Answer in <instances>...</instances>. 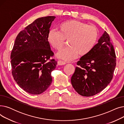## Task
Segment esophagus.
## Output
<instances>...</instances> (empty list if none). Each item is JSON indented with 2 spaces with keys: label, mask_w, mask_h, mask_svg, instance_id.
I'll list each match as a JSON object with an SVG mask.
<instances>
[{
  "label": "esophagus",
  "mask_w": 124,
  "mask_h": 124,
  "mask_svg": "<svg viewBox=\"0 0 124 124\" xmlns=\"http://www.w3.org/2000/svg\"><path fill=\"white\" fill-rule=\"evenodd\" d=\"M57 64H58V65H64L66 64V63L63 62V61L59 60V61H58Z\"/></svg>",
  "instance_id": "obj_1"
}]
</instances>
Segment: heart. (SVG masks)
<instances>
[{
    "mask_svg": "<svg viewBox=\"0 0 124 124\" xmlns=\"http://www.w3.org/2000/svg\"><path fill=\"white\" fill-rule=\"evenodd\" d=\"M59 31H49L48 41L55 49H61L68 39L69 46L57 52L56 57L65 61L76 59L78 54L83 56L87 55L96 44L99 34L97 29L93 25L75 20L67 21L58 26Z\"/></svg>",
    "mask_w": 124,
    "mask_h": 124,
    "instance_id": "obj_1",
    "label": "heart"
}]
</instances>
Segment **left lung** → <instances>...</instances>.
<instances>
[{"mask_svg":"<svg viewBox=\"0 0 124 124\" xmlns=\"http://www.w3.org/2000/svg\"><path fill=\"white\" fill-rule=\"evenodd\" d=\"M71 82L83 96L100 93L111 81L116 66V54L110 38L105 31L93 50L77 63Z\"/></svg>","mask_w":124,"mask_h":124,"instance_id":"8db88e82","label":"left lung"}]
</instances>
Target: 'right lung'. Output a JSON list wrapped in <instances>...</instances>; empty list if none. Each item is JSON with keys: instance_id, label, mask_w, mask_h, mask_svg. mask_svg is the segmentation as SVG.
I'll return each instance as SVG.
<instances>
[{"instance_id": "obj_1", "label": "right lung", "mask_w": 124, "mask_h": 124, "mask_svg": "<svg viewBox=\"0 0 124 124\" xmlns=\"http://www.w3.org/2000/svg\"><path fill=\"white\" fill-rule=\"evenodd\" d=\"M56 18H37L17 36L11 53L12 74L16 83L31 94H40L52 81L51 72L57 64L54 59L48 35Z\"/></svg>"}]
</instances>
